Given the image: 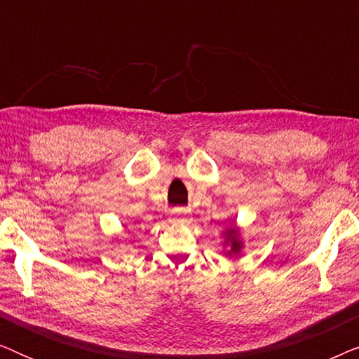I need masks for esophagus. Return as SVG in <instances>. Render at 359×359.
<instances>
[{"label":"esophagus","mask_w":359,"mask_h":359,"mask_svg":"<svg viewBox=\"0 0 359 359\" xmlns=\"http://www.w3.org/2000/svg\"><path fill=\"white\" fill-rule=\"evenodd\" d=\"M184 215H186L184 210L178 209V210H175V212H173V219H175V220H176V219H181V217H184Z\"/></svg>","instance_id":"34e87169"}]
</instances>
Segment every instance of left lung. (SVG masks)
<instances>
[{
    "instance_id": "left-lung-1",
    "label": "left lung",
    "mask_w": 359,
    "mask_h": 359,
    "mask_svg": "<svg viewBox=\"0 0 359 359\" xmlns=\"http://www.w3.org/2000/svg\"><path fill=\"white\" fill-rule=\"evenodd\" d=\"M225 243L229 245V255H237L240 252V248H242V242H240L238 238V230L235 227H230L225 230Z\"/></svg>"
}]
</instances>
